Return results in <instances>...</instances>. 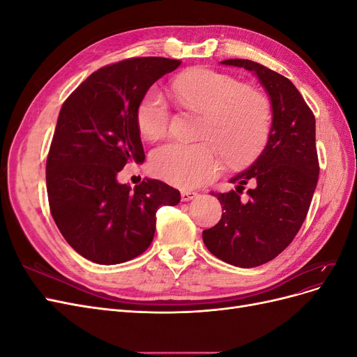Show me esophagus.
<instances>
[{"instance_id": "34e87169", "label": "esophagus", "mask_w": 357, "mask_h": 357, "mask_svg": "<svg viewBox=\"0 0 357 357\" xmlns=\"http://www.w3.org/2000/svg\"><path fill=\"white\" fill-rule=\"evenodd\" d=\"M198 193L192 192V190H181V201H190L193 198H197Z\"/></svg>"}]
</instances>
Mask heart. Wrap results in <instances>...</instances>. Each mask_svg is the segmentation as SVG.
<instances>
[{"label":"heart","mask_w":357,"mask_h":357,"mask_svg":"<svg viewBox=\"0 0 357 357\" xmlns=\"http://www.w3.org/2000/svg\"><path fill=\"white\" fill-rule=\"evenodd\" d=\"M172 91L181 105L204 114L201 138L210 142H171L156 147L149 162L159 178L181 189L198 188L220 171L222 160L215 144L232 162L250 159L264 146L271 123V107L264 93L213 70L180 74ZM135 117L138 131L146 139L153 142L167 134L171 113L159 89H150L143 96Z\"/></svg>","instance_id":"heart-1"}]
</instances>
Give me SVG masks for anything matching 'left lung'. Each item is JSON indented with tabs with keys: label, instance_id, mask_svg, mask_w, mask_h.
Wrapping results in <instances>:
<instances>
[{
	"label": "left lung",
	"instance_id": "1",
	"mask_svg": "<svg viewBox=\"0 0 357 357\" xmlns=\"http://www.w3.org/2000/svg\"><path fill=\"white\" fill-rule=\"evenodd\" d=\"M220 63L256 75L269 96L273 122L261 155L229 180L235 189L211 193L223 213L202 240L223 262L253 268L282 253L305 220L319 180L316 119L284 75L248 59ZM245 184L251 188L243 199Z\"/></svg>",
	"mask_w": 357,
	"mask_h": 357
}]
</instances>
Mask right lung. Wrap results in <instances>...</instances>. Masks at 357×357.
Here are the masks:
<instances>
[{
  "mask_svg": "<svg viewBox=\"0 0 357 357\" xmlns=\"http://www.w3.org/2000/svg\"><path fill=\"white\" fill-rule=\"evenodd\" d=\"M180 61L147 56L92 73L59 112L46 164L52 218L83 257L116 265L146 252L156 229V211L177 205L180 192L144 178L134 189L117 181L128 162L143 164L137 107L156 80Z\"/></svg>",
  "mask_w": 357,
  "mask_h": 357,
  "instance_id": "1",
  "label": "right lung"
}]
</instances>
